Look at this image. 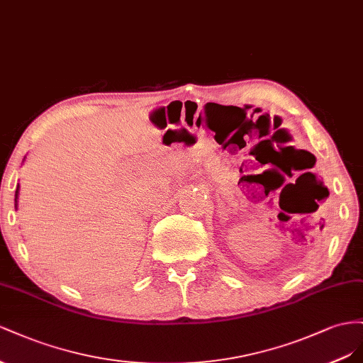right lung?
I'll use <instances>...</instances> for the list:
<instances>
[{
    "instance_id": "add662e5",
    "label": "right lung",
    "mask_w": 363,
    "mask_h": 363,
    "mask_svg": "<svg viewBox=\"0 0 363 363\" xmlns=\"http://www.w3.org/2000/svg\"><path fill=\"white\" fill-rule=\"evenodd\" d=\"M18 194H19V184H18L16 191H15V208H16V206H18Z\"/></svg>"
}]
</instances>
